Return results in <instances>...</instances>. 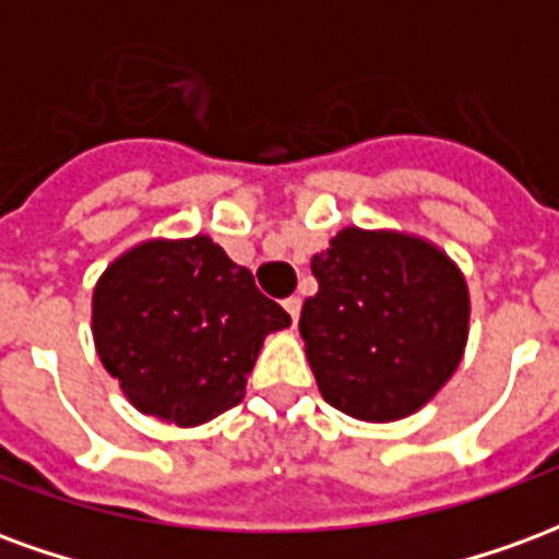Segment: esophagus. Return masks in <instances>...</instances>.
<instances>
[{"instance_id":"34e87169","label":"esophagus","mask_w":559,"mask_h":559,"mask_svg":"<svg viewBox=\"0 0 559 559\" xmlns=\"http://www.w3.org/2000/svg\"><path fill=\"white\" fill-rule=\"evenodd\" d=\"M299 308H302V302H299V296H287V299H284V311H287V314L293 317V323L299 320Z\"/></svg>"}]
</instances>
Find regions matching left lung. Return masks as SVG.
<instances>
[{
	"mask_svg": "<svg viewBox=\"0 0 559 559\" xmlns=\"http://www.w3.org/2000/svg\"><path fill=\"white\" fill-rule=\"evenodd\" d=\"M299 317L320 395L353 419L411 416L455 374L469 299L449 257L416 236L341 230L311 260Z\"/></svg>",
	"mask_w": 559,
	"mask_h": 559,
	"instance_id": "1",
	"label": "left lung"
}]
</instances>
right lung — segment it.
I'll list each match as a JSON object with an SVG mask.
<instances>
[{"instance_id":"1","label":"right lung","mask_w":559,"mask_h":559,"mask_svg":"<svg viewBox=\"0 0 559 559\" xmlns=\"http://www.w3.org/2000/svg\"><path fill=\"white\" fill-rule=\"evenodd\" d=\"M290 314L209 236L155 239L116 260L92 296V335L128 401L173 425L236 407L269 332Z\"/></svg>"}]
</instances>
